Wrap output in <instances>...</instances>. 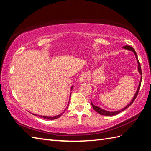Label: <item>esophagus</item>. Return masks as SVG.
Segmentation results:
<instances>
[{
    "label": "esophagus",
    "mask_w": 151,
    "mask_h": 151,
    "mask_svg": "<svg viewBox=\"0 0 151 151\" xmlns=\"http://www.w3.org/2000/svg\"><path fill=\"white\" fill-rule=\"evenodd\" d=\"M86 76H86V73H81V75H80L79 76H78V81L80 82H84L86 78Z\"/></svg>",
    "instance_id": "1"
}]
</instances>
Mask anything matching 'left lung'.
Masks as SVG:
<instances>
[{"mask_svg": "<svg viewBox=\"0 0 151 151\" xmlns=\"http://www.w3.org/2000/svg\"><path fill=\"white\" fill-rule=\"evenodd\" d=\"M123 48H124V49H127V50H132V52L134 53V54H135L136 58V60H137V63H138V70H139V73L141 74V75H142V69H141V65H140V63H139V62L138 58H137V54H136V52L135 50H134L132 47L129 46V45L124 46V47H123ZM141 78H141V81H140V82H139V86H138V88H137V91H136V93L135 95H134V98L132 99V101H131V102H130L129 104H128V105L127 106H125L124 108L122 109V110H119V111H106V110H102V109H101V108H99V107H98V106H95L94 104H93V103L91 102V105H92L93 108L94 110H95L96 111H97V113H99V114H101V115H106V116H111V115H117V114H119L121 111H123V110H126L127 108H129V107L133 103V102H134V101H135V99H136V97H137V94H138L139 91V89H140V86H141V83H142V76H141Z\"/></svg>", "mask_w": 151, "mask_h": 151, "instance_id": "1", "label": "left lung"}]
</instances>
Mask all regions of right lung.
<instances>
[{"label": "right lung", "instance_id": "1", "mask_svg": "<svg viewBox=\"0 0 151 151\" xmlns=\"http://www.w3.org/2000/svg\"><path fill=\"white\" fill-rule=\"evenodd\" d=\"M73 88V87H72ZM72 88H71V89H72ZM69 106V105H68ZM68 107V106H67ZM67 107L65 108V110H64V111H65L66 110H67ZM64 113V112H63V113H62V114H60V115H56V116H54V117H46V116H42V115H36V116H39L40 117H41V118H43V119H49V120H53V119H57V118H58V117H60L61 115H62ZM33 115H34V114H33Z\"/></svg>", "mask_w": 151, "mask_h": 151}]
</instances>
